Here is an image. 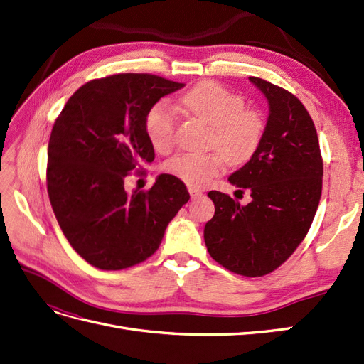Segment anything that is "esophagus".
<instances>
[{
    "instance_id": "esophagus-1",
    "label": "esophagus",
    "mask_w": 364,
    "mask_h": 364,
    "mask_svg": "<svg viewBox=\"0 0 364 364\" xmlns=\"http://www.w3.org/2000/svg\"><path fill=\"white\" fill-rule=\"evenodd\" d=\"M188 193L191 196V199H199V197H202V194H203V191L196 188V186H188Z\"/></svg>"
}]
</instances>
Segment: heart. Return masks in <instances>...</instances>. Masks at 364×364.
Instances as JSON below:
<instances>
[{"mask_svg":"<svg viewBox=\"0 0 364 364\" xmlns=\"http://www.w3.org/2000/svg\"><path fill=\"white\" fill-rule=\"evenodd\" d=\"M181 106L190 117L211 127L209 146L218 153L185 155L171 159L165 170L190 186H203L218 174L223 159L229 165L245 164L255 153L264 130L262 115L245 107L243 97L213 82L193 86L181 97ZM176 118L164 105L151 107L146 117V134L158 153L173 149Z\"/></svg>","mask_w":364,"mask_h":364,"instance_id":"heart-1","label":"heart"}]
</instances>
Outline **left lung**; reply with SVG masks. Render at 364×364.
<instances>
[{
	"label": "left lung",
	"mask_w": 364,
	"mask_h": 364,
	"mask_svg": "<svg viewBox=\"0 0 364 364\" xmlns=\"http://www.w3.org/2000/svg\"><path fill=\"white\" fill-rule=\"evenodd\" d=\"M249 80L267 98L269 117L255 153L228 181L240 193L249 190L252 200L240 205L209 191L215 213L203 237L218 264L252 278L278 269L305 238L321 200L323 162L299 98L258 77Z\"/></svg>",
	"instance_id": "left-lung-1"
}]
</instances>
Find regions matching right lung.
<instances>
[{"instance_id": "right-lung-1", "label": "right lung", "mask_w": 364, "mask_h": 364, "mask_svg": "<svg viewBox=\"0 0 364 364\" xmlns=\"http://www.w3.org/2000/svg\"><path fill=\"white\" fill-rule=\"evenodd\" d=\"M183 83L151 74L87 82L62 109L48 142L47 188L63 235L91 266L121 270L151 257L190 200L185 183L159 174L149 191L127 193L129 171L155 159L146 117Z\"/></svg>"}]
</instances>
